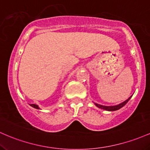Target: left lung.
Listing matches in <instances>:
<instances>
[{
	"label": "left lung",
	"instance_id": "obj_1",
	"mask_svg": "<svg viewBox=\"0 0 150 150\" xmlns=\"http://www.w3.org/2000/svg\"><path fill=\"white\" fill-rule=\"evenodd\" d=\"M131 97H132V96L129 97L128 99H127V100H125L124 102L118 104V105H111V106H105V105H100V104L96 103H94V104H95V105H96L98 108H99L103 109V110H108V111H114V110H118V109L121 108L123 107L124 105H125V104L127 103V102H128V100L131 98Z\"/></svg>",
	"mask_w": 150,
	"mask_h": 150
}]
</instances>
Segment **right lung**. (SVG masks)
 Returning a JSON list of instances; mask_svg holds the SVG:
<instances>
[{
    "label": "right lung",
    "mask_w": 150,
    "mask_h": 150,
    "mask_svg": "<svg viewBox=\"0 0 150 150\" xmlns=\"http://www.w3.org/2000/svg\"><path fill=\"white\" fill-rule=\"evenodd\" d=\"M30 106H32L33 108H35L36 109H40V108L38 105H36V104H30Z\"/></svg>",
    "instance_id": "obj_1"
}]
</instances>
